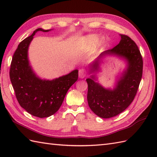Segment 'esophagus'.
Instances as JSON below:
<instances>
[{"label": "esophagus", "mask_w": 157, "mask_h": 157, "mask_svg": "<svg viewBox=\"0 0 157 157\" xmlns=\"http://www.w3.org/2000/svg\"><path fill=\"white\" fill-rule=\"evenodd\" d=\"M86 76V71L84 69H80L79 70V78H84Z\"/></svg>", "instance_id": "34e87169"}]
</instances>
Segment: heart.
I'll return each instance as SVG.
<instances>
[{
  "label": "heart",
  "mask_w": 157,
  "mask_h": 157,
  "mask_svg": "<svg viewBox=\"0 0 157 157\" xmlns=\"http://www.w3.org/2000/svg\"><path fill=\"white\" fill-rule=\"evenodd\" d=\"M100 37L98 34H90L82 38L81 40H79L78 42V48L82 50H86L90 48L92 46H94V52L96 50L101 47L103 41L102 40H99Z\"/></svg>",
  "instance_id": "1"
}]
</instances>
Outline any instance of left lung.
<instances>
[{
    "label": "left lung",
    "mask_w": 157,
    "mask_h": 157,
    "mask_svg": "<svg viewBox=\"0 0 157 157\" xmlns=\"http://www.w3.org/2000/svg\"><path fill=\"white\" fill-rule=\"evenodd\" d=\"M120 36L119 44L112 49L102 52L90 68V73L98 71L101 59L106 55L124 59L128 63L127 68L115 87L113 89L104 88L95 82L94 75L86 79L90 108L96 115L104 119L117 115L128 107L134 101L142 76L143 60L138 46L129 36L123 34Z\"/></svg>",
    "instance_id": "left-lung-1"
}]
</instances>
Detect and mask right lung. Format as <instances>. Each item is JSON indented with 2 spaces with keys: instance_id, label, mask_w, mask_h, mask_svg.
Returning a JSON list of instances; mask_svg holds the SVG:
<instances>
[{
  "instance_id": "add662e5",
  "label": "right lung",
  "mask_w": 157,
  "mask_h": 157,
  "mask_svg": "<svg viewBox=\"0 0 157 157\" xmlns=\"http://www.w3.org/2000/svg\"><path fill=\"white\" fill-rule=\"evenodd\" d=\"M19 43L13 56L10 79L20 106L32 115L40 118L52 115L61 107L69 88L78 80V70L52 80L42 79L36 75L29 65L28 52L29 44L38 31Z\"/></svg>"
}]
</instances>
